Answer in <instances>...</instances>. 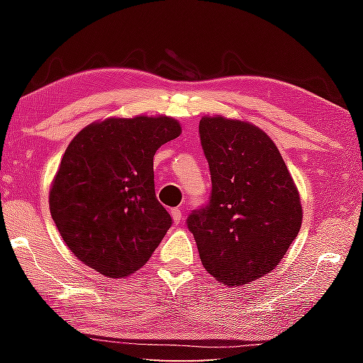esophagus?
Wrapping results in <instances>:
<instances>
[{"label":"esophagus","mask_w":363,"mask_h":363,"mask_svg":"<svg viewBox=\"0 0 363 363\" xmlns=\"http://www.w3.org/2000/svg\"><path fill=\"white\" fill-rule=\"evenodd\" d=\"M171 218H173L174 224H179V223H181V219H182V211L179 210V208H173V210H171Z\"/></svg>","instance_id":"esophagus-1"}]
</instances>
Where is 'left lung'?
Masks as SVG:
<instances>
[{
    "mask_svg": "<svg viewBox=\"0 0 363 363\" xmlns=\"http://www.w3.org/2000/svg\"><path fill=\"white\" fill-rule=\"evenodd\" d=\"M211 173V199L187 225L208 274L247 285L279 266L303 223V206L277 145L250 121L200 120Z\"/></svg>",
    "mask_w": 363,
    "mask_h": 363,
    "instance_id": "obj_1",
    "label": "left lung"
}]
</instances>
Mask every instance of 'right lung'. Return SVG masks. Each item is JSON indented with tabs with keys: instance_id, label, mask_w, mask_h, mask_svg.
Masks as SVG:
<instances>
[{
	"instance_id": "obj_1",
	"label": "right lung",
	"mask_w": 363,
	"mask_h": 363,
	"mask_svg": "<svg viewBox=\"0 0 363 363\" xmlns=\"http://www.w3.org/2000/svg\"><path fill=\"white\" fill-rule=\"evenodd\" d=\"M181 131L167 115L112 116L72 139L49 190V210L86 266L121 279L150 259L171 227L155 196L153 155Z\"/></svg>"
}]
</instances>
